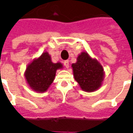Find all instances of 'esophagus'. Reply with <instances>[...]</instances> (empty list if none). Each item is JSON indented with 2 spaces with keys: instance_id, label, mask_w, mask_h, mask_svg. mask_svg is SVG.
I'll return each instance as SVG.
<instances>
[{
  "instance_id": "obj_1",
  "label": "esophagus",
  "mask_w": 133,
  "mask_h": 133,
  "mask_svg": "<svg viewBox=\"0 0 133 133\" xmlns=\"http://www.w3.org/2000/svg\"><path fill=\"white\" fill-rule=\"evenodd\" d=\"M64 65H65V67L66 68H69V61H64Z\"/></svg>"
}]
</instances>
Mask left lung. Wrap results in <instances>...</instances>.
<instances>
[{
  "label": "left lung",
  "instance_id": "left-lung-1",
  "mask_svg": "<svg viewBox=\"0 0 133 133\" xmlns=\"http://www.w3.org/2000/svg\"><path fill=\"white\" fill-rule=\"evenodd\" d=\"M71 66L74 78L83 91L94 92L102 86L105 78L104 69L100 62L87 52H81L76 63Z\"/></svg>",
  "mask_w": 133,
  "mask_h": 133
}]
</instances>
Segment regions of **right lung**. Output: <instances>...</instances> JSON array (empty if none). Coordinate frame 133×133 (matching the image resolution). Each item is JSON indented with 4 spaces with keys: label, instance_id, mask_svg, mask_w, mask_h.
I'll list each match as a JSON object with an SVG mask.
<instances>
[{
    "label": "right lung",
    "instance_id": "right-lung-1",
    "mask_svg": "<svg viewBox=\"0 0 133 133\" xmlns=\"http://www.w3.org/2000/svg\"><path fill=\"white\" fill-rule=\"evenodd\" d=\"M63 64L52 63L51 56L44 52L38 58L33 59L26 67L24 72L26 83L30 89L43 93L45 92L54 81L57 70L62 69Z\"/></svg>",
    "mask_w": 133,
    "mask_h": 133
}]
</instances>
